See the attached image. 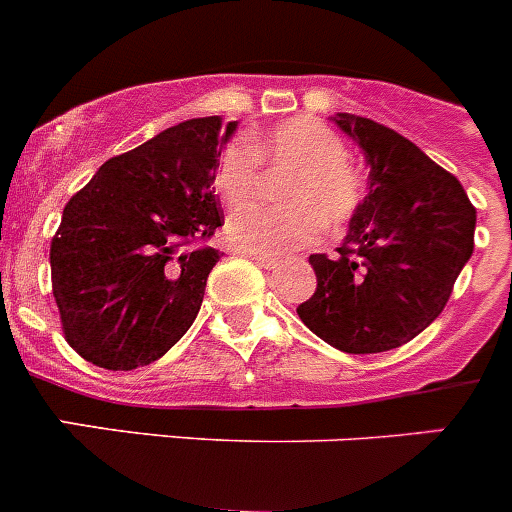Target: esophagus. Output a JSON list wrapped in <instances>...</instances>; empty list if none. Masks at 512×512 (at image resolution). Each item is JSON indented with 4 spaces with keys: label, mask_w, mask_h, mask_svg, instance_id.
Listing matches in <instances>:
<instances>
[{
    "label": "esophagus",
    "mask_w": 512,
    "mask_h": 512,
    "mask_svg": "<svg viewBox=\"0 0 512 512\" xmlns=\"http://www.w3.org/2000/svg\"><path fill=\"white\" fill-rule=\"evenodd\" d=\"M250 260H255L257 265L265 267V270H275V267L280 265V260H275V257H262V255H250Z\"/></svg>",
    "instance_id": "esophagus-1"
}]
</instances>
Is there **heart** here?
<instances>
[{
    "instance_id": "1",
    "label": "heart",
    "mask_w": 512,
    "mask_h": 512,
    "mask_svg": "<svg viewBox=\"0 0 512 512\" xmlns=\"http://www.w3.org/2000/svg\"><path fill=\"white\" fill-rule=\"evenodd\" d=\"M346 143L313 118H290L255 133L250 143H229L219 156V197L242 207L257 184V161L290 166L280 186L283 207L250 204L227 224L234 247L252 255L283 257L321 240L326 222L341 227L364 199V181L348 164Z\"/></svg>"
}]
</instances>
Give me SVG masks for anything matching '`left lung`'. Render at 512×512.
Returning a JSON list of instances; mask_svg holds the SVG:
<instances>
[{"label":"left lung","mask_w":512,"mask_h":512,"mask_svg":"<svg viewBox=\"0 0 512 512\" xmlns=\"http://www.w3.org/2000/svg\"><path fill=\"white\" fill-rule=\"evenodd\" d=\"M369 164V194L336 257L310 255L318 288L300 321L346 353L404 346L444 310L475 247V207L460 181L409 138L336 113Z\"/></svg>","instance_id":"8db88e82"}]
</instances>
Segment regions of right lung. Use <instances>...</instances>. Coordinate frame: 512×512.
I'll return each mask as SVG.
<instances>
[{
	"mask_svg": "<svg viewBox=\"0 0 512 512\" xmlns=\"http://www.w3.org/2000/svg\"><path fill=\"white\" fill-rule=\"evenodd\" d=\"M237 131L191 118L105 161L65 204L50 245L52 295L65 341L90 364H154L191 328L224 224L219 156Z\"/></svg>",
	"mask_w": 512,
	"mask_h": 512,
	"instance_id": "obj_1",
	"label": "right lung"
}]
</instances>
